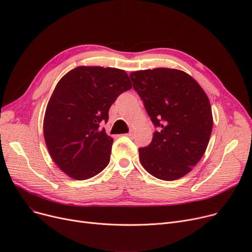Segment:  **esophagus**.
<instances>
[{
	"label": "esophagus",
	"instance_id": "esophagus-1",
	"mask_svg": "<svg viewBox=\"0 0 252 252\" xmlns=\"http://www.w3.org/2000/svg\"><path fill=\"white\" fill-rule=\"evenodd\" d=\"M128 137H133V131H130L129 133H127L126 134Z\"/></svg>",
	"mask_w": 252,
	"mask_h": 252
}]
</instances>
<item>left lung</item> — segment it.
<instances>
[{"instance_id": "8db88e82", "label": "left lung", "mask_w": 252, "mask_h": 252, "mask_svg": "<svg viewBox=\"0 0 252 252\" xmlns=\"http://www.w3.org/2000/svg\"><path fill=\"white\" fill-rule=\"evenodd\" d=\"M157 131L139 148V160L153 177L174 181L192 170L206 152L213 128L210 100L196 80L178 69L130 73Z\"/></svg>"}]
</instances>
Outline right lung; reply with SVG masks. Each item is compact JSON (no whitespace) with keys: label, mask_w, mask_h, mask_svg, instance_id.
Returning <instances> with one entry per match:
<instances>
[{"label":"right lung","mask_w":252,"mask_h":252,"mask_svg":"<svg viewBox=\"0 0 252 252\" xmlns=\"http://www.w3.org/2000/svg\"><path fill=\"white\" fill-rule=\"evenodd\" d=\"M132 88L122 69L79 66L59 80L43 120L48 152L70 178L87 180L107 166L114 139L99 126L117 97Z\"/></svg>","instance_id":"add662e5"}]
</instances>
